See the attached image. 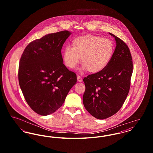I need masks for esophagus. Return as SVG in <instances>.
Segmentation results:
<instances>
[{"mask_svg": "<svg viewBox=\"0 0 153 153\" xmlns=\"http://www.w3.org/2000/svg\"><path fill=\"white\" fill-rule=\"evenodd\" d=\"M77 81H78L79 82H82V77H81L80 76H79V75H78V76H77Z\"/></svg>", "mask_w": 153, "mask_h": 153, "instance_id": "obj_1", "label": "esophagus"}]
</instances>
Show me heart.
<instances>
[{
	"mask_svg": "<svg viewBox=\"0 0 153 153\" xmlns=\"http://www.w3.org/2000/svg\"><path fill=\"white\" fill-rule=\"evenodd\" d=\"M72 48H66L63 60L68 68L73 69L77 65L81 58L82 69L91 73L103 71L112 58L115 46L107 38L92 34L75 38L72 42Z\"/></svg>",
	"mask_w": 153,
	"mask_h": 153,
	"instance_id": "1",
	"label": "heart"
}]
</instances>
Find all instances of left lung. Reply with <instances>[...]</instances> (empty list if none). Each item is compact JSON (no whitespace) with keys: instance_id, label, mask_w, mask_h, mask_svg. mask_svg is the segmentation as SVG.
<instances>
[{"instance_id":"8db88e82","label":"left lung","mask_w":153,"mask_h":153,"mask_svg":"<svg viewBox=\"0 0 153 153\" xmlns=\"http://www.w3.org/2000/svg\"><path fill=\"white\" fill-rule=\"evenodd\" d=\"M117 46L108 65L99 73L88 75L83 81L85 91L83 104L88 112L98 119L115 114L129 92L133 63L130 49L124 41L109 33Z\"/></svg>"}]
</instances>
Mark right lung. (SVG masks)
Segmentation results:
<instances>
[{"label": "right lung", "mask_w": 153, "mask_h": 153, "mask_svg": "<svg viewBox=\"0 0 153 153\" xmlns=\"http://www.w3.org/2000/svg\"><path fill=\"white\" fill-rule=\"evenodd\" d=\"M71 34H49L31 42L19 61L18 80L25 99L36 114L46 116L60 108L77 82L76 73L63 64L61 49Z\"/></svg>", "instance_id": "obj_1"}]
</instances>
